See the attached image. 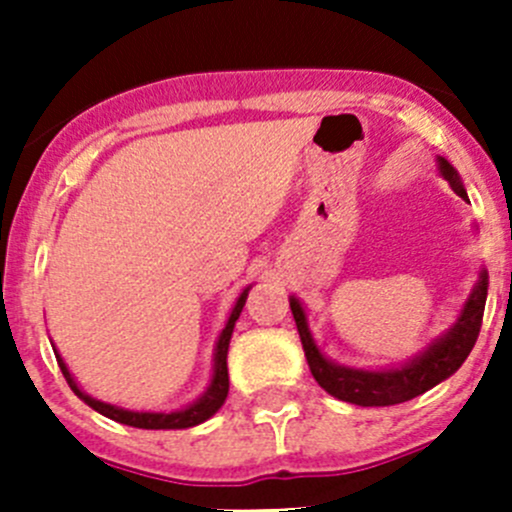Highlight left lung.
I'll return each mask as SVG.
<instances>
[{
  "label": "left lung",
  "instance_id": "1",
  "mask_svg": "<svg viewBox=\"0 0 512 512\" xmlns=\"http://www.w3.org/2000/svg\"><path fill=\"white\" fill-rule=\"evenodd\" d=\"M436 163L438 173L448 180L453 193L468 200V193L463 188L458 170L441 156L436 158ZM485 297H488V270L480 267L476 285H473L471 294L463 302L456 322L441 337L433 339L423 352L411 356L404 364L389 366V369H356V366L332 361L317 347V342H314L312 329H309L307 322V309H304V304L294 294L289 297V307H292L294 322H297V332L299 339H302V349L304 356H307L309 371H312L317 384L327 394L356 406H394L416 399L423 391L433 389V386L446 381L448 376L461 369V364L468 359V354H471L473 344L478 339L480 322H483Z\"/></svg>",
  "mask_w": 512,
  "mask_h": 512
}]
</instances>
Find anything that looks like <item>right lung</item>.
Here are the masks:
<instances>
[{
  "label": "right lung",
  "mask_w": 512,
  "mask_h": 512,
  "mask_svg": "<svg viewBox=\"0 0 512 512\" xmlns=\"http://www.w3.org/2000/svg\"><path fill=\"white\" fill-rule=\"evenodd\" d=\"M250 287H245L237 297L235 307H232L230 317H227L223 332H220L218 342H215V352H213V376H210V384L205 386L203 394L193 401V404L183 406V409H173V411H131V409H121V406H113L106 404V401H98L94 396L86 394L79 384H76L74 374L69 371L66 361L61 359V354L56 352V361L61 366V374L64 379L69 381L71 391L84 401L86 406L98 411L101 416L111 418V421L123 423V426H133V428H151V431H170V428H193L198 423L208 421L210 416L218 414L220 406L225 404L227 399V389H230V379H227V347H230V339H232V329H235V322L240 319L242 307L247 302V294H250Z\"/></svg>",
  "instance_id": "add662e5"
}]
</instances>
